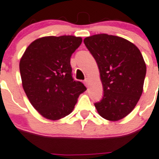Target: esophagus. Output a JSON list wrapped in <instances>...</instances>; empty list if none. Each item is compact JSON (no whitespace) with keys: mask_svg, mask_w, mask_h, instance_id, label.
<instances>
[{"mask_svg":"<svg viewBox=\"0 0 159 159\" xmlns=\"http://www.w3.org/2000/svg\"><path fill=\"white\" fill-rule=\"evenodd\" d=\"M88 82H89V80L87 79V78H86V79L84 80V83H85V85H86V86H88Z\"/></svg>","mask_w":159,"mask_h":159,"instance_id":"34e87169","label":"esophagus"}]
</instances>
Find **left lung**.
<instances>
[{
  "label": "left lung",
  "mask_w": 159,
  "mask_h": 159,
  "mask_svg": "<svg viewBox=\"0 0 159 159\" xmlns=\"http://www.w3.org/2000/svg\"><path fill=\"white\" fill-rule=\"evenodd\" d=\"M84 43L95 59L103 97L94 103L102 118L117 121L134 109L143 91L146 65L133 43L107 34L86 37Z\"/></svg>",
  "instance_id": "obj_1"
}]
</instances>
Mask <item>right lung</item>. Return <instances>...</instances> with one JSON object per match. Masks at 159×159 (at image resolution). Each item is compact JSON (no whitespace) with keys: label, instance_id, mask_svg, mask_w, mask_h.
Listing matches in <instances>:
<instances>
[{"label":"right lung","instance_id":"obj_1","mask_svg":"<svg viewBox=\"0 0 159 159\" xmlns=\"http://www.w3.org/2000/svg\"><path fill=\"white\" fill-rule=\"evenodd\" d=\"M82 39L73 35L37 39L26 49L19 69L23 90L34 108L44 118L58 120L73 111L86 90L72 77L70 57Z\"/></svg>","mask_w":159,"mask_h":159}]
</instances>
